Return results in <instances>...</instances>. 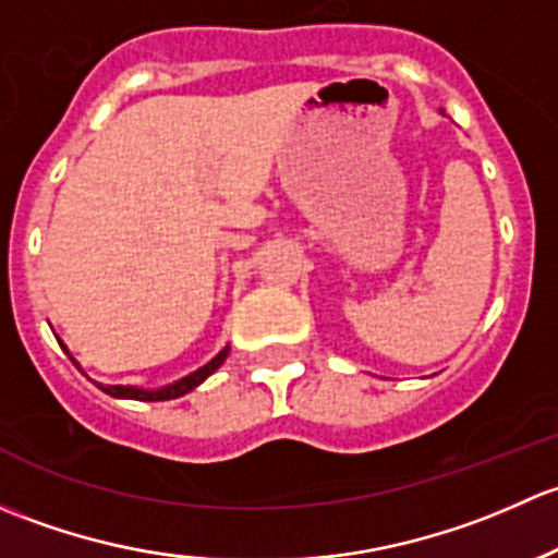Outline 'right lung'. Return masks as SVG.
I'll return each mask as SVG.
<instances>
[{
	"instance_id": "1",
	"label": "right lung",
	"mask_w": 558,
	"mask_h": 558,
	"mask_svg": "<svg viewBox=\"0 0 558 558\" xmlns=\"http://www.w3.org/2000/svg\"><path fill=\"white\" fill-rule=\"evenodd\" d=\"M61 343V341H59ZM228 352H231V347L222 349L217 357H211L209 363H206L204 367H198V371H193L191 376L180 378V381L169 384V387H160V389H140V387H123V384H109V387H105V384H99L101 392L112 395V398H120V400H147V403H158V400H174V398H182V395L193 392L195 387H198L201 381H206V378L211 376V373L217 371L222 363H226ZM74 363V360H72ZM77 365V363H74ZM80 367V365H77Z\"/></svg>"
}]
</instances>
